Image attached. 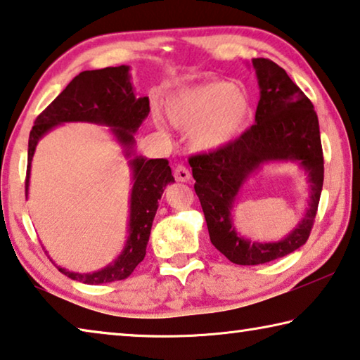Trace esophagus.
Returning a JSON list of instances; mask_svg holds the SVG:
<instances>
[{
  "instance_id": "obj_1",
  "label": "esophagus",
  "mask_w": 360,
  "mask_h": 360,
  "mask_svg": "<svg viewBox=\"0 0 360 360\" xmlns=\"http://www.w3.org/2000/svg\"><path fill=\"white\" fill-rule=\"evenodd\" d=\"M174 176L176 181H190L191 174L185 166H175L174 167Z\"/></svg>"
}]
</instances>
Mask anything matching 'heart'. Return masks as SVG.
I'll use <instances>...</instances> for the list:
<instances>
[{
	"label": "heart",
	"instance_id": "heart-1",
	"mask_svg": "<svg viewBox=\"0 0 360 360\" xmlns=\"http://www.w3.org/2000/svg\"><path fill=\"white\" fill-rule=\"evenodd\" d=\"M166 116L179 131H190L188 141L194 151L209 153L225 148L245 131L252 116L247 92L225 79L186 87L166 100ZM155 126L166 122L155 115Z\"/></svg>",
	"mask_w": 360,
	"mask_h": 360
}]
</instances>
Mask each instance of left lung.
<instances>
[{
	"label": "left lung",
	"instance_id": "obj_1",
	"mask_svg": "<svg viewBox=\"0 0 360 360\" xmlns=\"http://www.w3.org/2000/svg\"><path fill=\"white\" fill-rule=\"evenodd\" d=\"M260 87L255 124L225 148L190 158L196 191L210 243L236 264H262L306 244L323 185L319 121L311 100L284 68L268 58H252ZM271 162H297L309 175V209L284 240L258 243L240 236L232 223V205L246 179Z\"/></svg>",
	"mask_w": 360,
	"mask_h": 360
}]
</instances>
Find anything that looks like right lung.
Here are the masks:
<instances>
[{
    "instance_id": "1",
    "label": "right lung",
    "mask_w": 360,
    "mask_h": 360,
    "mask_svg": "<svg viewBox=\"0 0 360 360\" xmlns=\"http://www.w3.org/2000/svg\"><path fill=\"white\" fill-rule=\"evenodd\" d=\"M129 70L131 68L127 65H121L87 70L75 76L54 102L37 117L28 139L27 194L32 159L38 141L63 122H94L110 127V132L129 159L132 190L129 199V236L124 249L113 263L94 273H73L57 266L70 279L91 285L122 281L134 273L137 264L145 258L151 225L159 205L158 201L162 196L164 188L175 181L167 159H146L135 153L134 134L150 113V100L135 94Z\"/></svg>"
}]
</instances>
